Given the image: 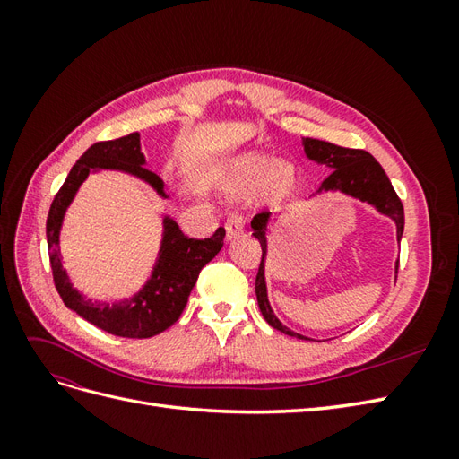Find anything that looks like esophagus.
I'll list each match as a JSON object with an SVG mask.
<instances>
[{
	"instance_id": "obj_1",
	"label": "esophagus",
	"mask_w": 459,
	"mask_h": 459,
	"mask_svg": "<svg viewBox=\"0 0 459 459\" xmlns=\"http://www.w3.org/2000/svg\"><path fill=\"white\" fill-rule=\"evenodd\" d=\"M224 228H226L228 239L231 241V239H235V238H239V235L243 233V230H245V220H243L241 214H231V216L226 218Z\"/></svg>"
}]
</instances>
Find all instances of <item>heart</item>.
<instances>
[{
  "label": "heart",
  "mask_w": 459,
  "mask_h": 459,
  "mask_svg": "<svg viewBox=\"0 0 459 459\" xmlns=\"http://www.w3.org/2000/svg\"><path fill=\"white\" fill-rule=\"evenodd\" d=\"M295 186L293 166L285 162H273L268 155H248L245 157L238 169H235V187L247 191L255 189V197L260 203H277L289 195Z\"/></svg>",
  "instance_id": "b5f03b06"
}]
</instances>
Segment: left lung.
Returning <instances> with one entry per match:
<instances>
[{"instance_id":"8db88e82","label":"left lung","mask_w":459,"mask_h":459,"mask_svg":"<svg viewBox=\"0 0 459 459\" xmlns=\"http://www.w3.org/2000/svg\"><path fill=\"white\" fill-rule=\"evenodd\" d=\"M304 151H307L308 159L327 164L333 169V172L325 178L322 184V189H339L342 193H349L352 197H358L362 201H368L375 204L379 211L386 216H391L396 221V233L398 241L402 238V231H404V206L398 199L396 191L391 184V179L381 169V164L375 160L368 151L364 149H349L341 147L329 142L322 140H312V137H304ZM270 212H260L253 218L251 228L255 230V238L258 239L262 247V258L256 273V299H258V308L266 322L277 329L285 333V335L297 337V339H307L293 333L281 325L280 319H277L270 308V302L266 297V281H264V260H266V224H268ZM398 272V266H396Z\"/></svg>"}]
</instances>
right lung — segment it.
<instances>
[{
	"label": "right lung",
	"instance_id": "right-lung-1",
	"mask_svg": "<svg viewBox=\"0 0 459 459\" xmlns=\"http://www.w3.org/2000/svg\"><path fill=\"white\" fill-rule=\"evenodd\" d=\"M145 159L140 151V134L134 132L117 140L97 142L82 155L73 170L68 172L65 184L55 193L48 214V251L53 272L55 289L61 295L66 308L88 319L110 335L126 339H149L174 325L182 316L191 289L195 287L199 272L224 247L226 230L218 228L212 238L193 239L184 235L176 221L164 220V241L157 268L149 283L135 299L124 304H97L84 300L68 283L59 256V228L68 203L73 201L76 189L93 169H118L140 176L155 187L164 197L162 179L145 169Z\"/></svg>",
	"mask_w": 459,
	"mask_h": 459
}]
</instances>
